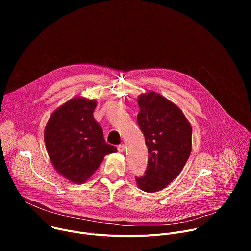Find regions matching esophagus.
<instances>
[{
  "mask_svg": "<svg viewBox=\"0 0 251 251\" xmlns=\"http://www.w3.org/2000/svg\"><path fill=\"white\" fill-rule=\"evenodd\" d=\"M117 150H118V152H120V153L124 152V151H125V145H123V144H120V145H118V147H117Z\"/></svg>",
  "mask_w": 251,
  "mask_h": 251,
  "instance_id": "esophagus-1",
  "label": "esophagus"
}]
</instances>
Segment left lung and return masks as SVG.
<instances>
[{"mask_svg":"<svg viewBox=\"0 0 251 251\" xmlns=\"http://www.w3.org/2000/svg\"><path fill=\"white\" fill-rule=\"evenodd\" d=\"M137 122L148 147L145 175L136 177L140 190L155 193L178 176L192 152V126L178 107L154 91L138 96Z\"/></svg>","mask_w":251,"mask_h":251,"instance_id":"8db88e82","label":"left lung"}]
</instances>
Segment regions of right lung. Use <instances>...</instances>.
Here are the masks:
<instances>
[{"label": "right lung", "instance_id": "right-lung-1", "mask_svg": "<svg viewBox=\"0 0 251 251\" xmlns=\"http://www.w3.org/2000/svg\"><path fill=\"white\" fill-rule=\"evenodd\" d=\"M96 105L95 99L71 98L53 111L45 128L50 162L71 183H85L106 155L117 152L105 142L102 128L93 117Z\"/></svg>", "mask_w": 251, "mask_h": 251}]
</instances>
